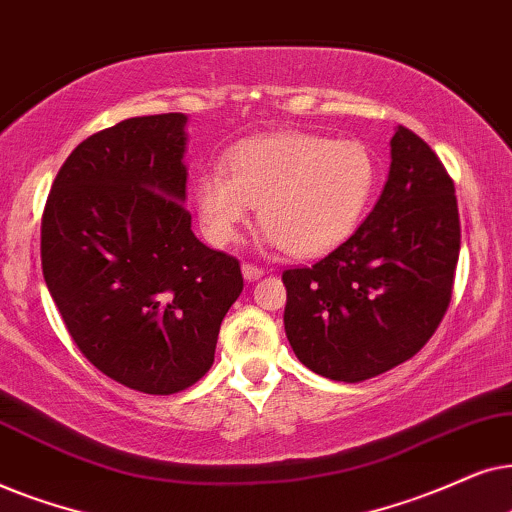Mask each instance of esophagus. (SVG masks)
<instances>
[{
	"instance_id": "34e87169",
	"label": "esophagus",
	"mask_w": 512,
	"mask_h": 512,
	"mask_svg": "<svg viewBox=\"0 0 512 512\" xmlns=\"http://www.w3.org/2000/svg\"><path fill=\"white\" fill-rule=\"evenodd\" d=\"M241 271H243V278H245V281H248V283L257 281V278H262V276H264V269L255 267V264H243Z\"/></svg>"
}]
</instances>
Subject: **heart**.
Instances as JSON below:
<instances>
[{"mask_svg":"<svg viewBox=\"0 0 512 512\" xmlns=\"http://www.w3.org/2000/svg\"><path fill=\"white\" fill-rule=\"evenodd\" d=\"M377 185L379 163L365 142L278 133L243 142L224 170H203L194 201L210 243L238 241L260 206L269 248L316 257L358 229Z\"/></svg>","mask_w":512,"mask_h":512,"instance_id":"b5f03b06","label":"heart"}]
</instances>
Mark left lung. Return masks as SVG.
<instances>
[{
  "instance_id": "obj_1",
  "label": "left lung",
  "mask_w": 512,
  "mask_h": 512,
  "mask_svg": "<svg viewBox=\"0 0 512 512\" xmlns=\"http://www.w3.org/2000/svg\"><path fill=\"white\" fill-rule=\"evenodd\" d=\"M459 248L452 177L417 133L398 126L388 180L367 220L313 267L283 271L295 356L346 384L410 360L445 316Z\"/></svg>"
}]
</instances>
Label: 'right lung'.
<instances>
[{"label":"right lung","mask_w":512,"mask_h":512,"mask_svg":"<svg viewBox=\"0 0 512 512\" xmlns=\"http://www.w3.org/2000/svg\"><path fill=\"white\" fill-rule=\"evenodd\" d=\"M180 112L133 117L67 156L42 217L44 281L79 351L149 395L210 370L243 290L238 260L192 231Z\"/></svg>","instance_id":"1"}]
</instances>
